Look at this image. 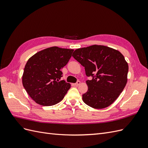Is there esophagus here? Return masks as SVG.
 I'll use <instances>...</instances> for the list:
<instances>
[{
  "instance_id": "obj_1",
  "label": "esophagus",
  "mask_w": 148,
  "mask_h": 148,
  "mask_svg": "<svg viewBox=\"0 0 148 148\" xmlns=\"http://www.w3.org/2000/svg\"><path fill=\"white\" fill-rule=\"evenodd\" d=\"M80 84H81V82H80L79 81H78L77 83H75L74 84L75 85V86H79V85Z\"/></svg>"
}]
</instances>
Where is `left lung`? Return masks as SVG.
Returning <instances> with one entry per match:
<instances>
[{"mask_svg": "<svg viewBox=\"0 0 148 148\" xmlns=\"http://www.w3.org/2000/svg\"><path fill=\"white\" fill-rule=\"evenodd\" d=\"M72 56L84 67L88 89L83 101L92 108L104 109L117 99L127 83L128 65L119 51L101 45L76 49Z\"/></svg>", "mask_w": 148, "mask_h": 148, "instance_id": "1", "label": "left lung"}]
</instances>
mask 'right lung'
I'll use <instances>...</instances> for the list:
<instances>
[{
	"instance_id": "obj_1",
	"label": "right lung",
	"mask_w": 148,
	"mask_h": 148,
	"mask_svg": "<svg viewBox=\"0 0 148 148\" xmlns=\"http://www.w3.org/2000/svg\"><path fill=\"white\" fill-rule=\"evenodd\" d=\"M73 49L49 47L37 52L26 62L22 76L23 87L37 104L53 106L64 99L71 85L64 80L61 69L71 57Z\"/></svg>"
}]
</instances>
